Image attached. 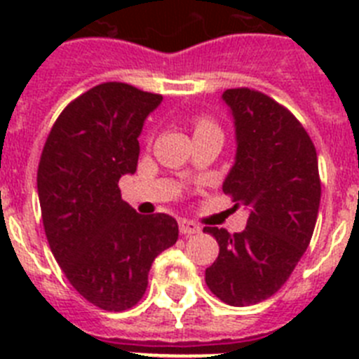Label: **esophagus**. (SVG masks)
Listing matches in <instances>:
<instances>
[{
    "mask_svg": "<svg viewBox=\"0 0 359 359\" xmlns=\"http://www.w3.org/2000/svg\"><path fill=\"white\" fill-rule=\"evenodd\" d=\"M199 231H201V228L194 221H187V219L180 221V233L182 236H194V233H199Z\"/></svg>",
    "mask_w": 359,
    "mask_h": 359,
    "instance_id": "esophagus-1",
    "label": "esophagus"
}]
</instances>
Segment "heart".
Returning a JSON list of instances; mask_svg holds the SVG:
<instances>
[{
  "label": "heart",
  "mask_w": 359,
  "mask_h": 359,
  "mask_svg": "<svg viewBox=\"0 0 359 359\" xmlns=\"http://www.w3.org/2000/svg\"><path fill=\"white\" fill-rule=\"evenodd\" d=\"M212 123L210 122H207V120H201V122L198 123V129H201V128H210Z\"/></svg>",
  "instance_id": "heart-1"
}]
</instances>
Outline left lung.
Returning <instances> with one entry per match:
<instances>
[{
	"label": "left lung",
	"instance_id": "obj_1",
	"mask_svg": "<svg viewBox=\"0 0 359 359\" xmlns=\"http://www.w3.org/2000/svg\"><path fill=\"white\" fill-rule=\"evenodd\" d=\"M221 98L236 129L223 192L250 215L239 233L205 226L219 244L205 280L219 300L243 307L275 294L293 273L313 237L322 187L315 145L286 107L248 88Z\"/></svg>",
	"mask_w": 359,
	"mask_h": 359
}]
</instances>
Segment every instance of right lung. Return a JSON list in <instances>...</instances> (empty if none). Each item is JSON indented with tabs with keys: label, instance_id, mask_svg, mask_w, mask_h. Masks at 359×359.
Segmentation results:
<instances>
[{
	"label": "right lung",
	"instance_id": "1",
	"mask_svg": "<svg viewBox=\"0 0 359 359\" xmlns=\"http://www.w3.org/2000/svg\"><path fill=\"white\" fill-rule=\"evenodd\" d=\"M161 95L104 82L75 98L53 123L37 170L50 248L66 278L93 306L123 311L147 290L152 261L177 241L176 219L142 215L118 180L135 174L144 123Z\"/></svg>",
	"mask_w": 359,
	"mask_h": 359
}]
</instances>
